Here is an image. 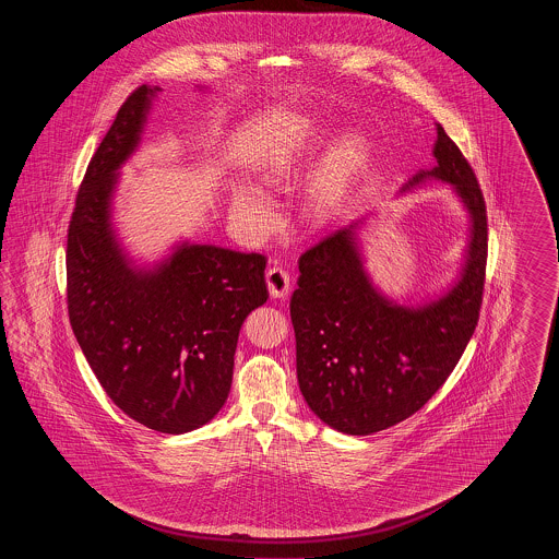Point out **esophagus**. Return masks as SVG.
Masks as SVG:
<instances>
[{"label": "esophagus", "mask_w": 559, "mask_h": 559, "mask_svg": "<svg viewBox=\"0 0 559 559\" xmlns=\"http://www.w3.org/2000/svg\"><path fill=\"white\" fill-rule=\"evenodd\" d=\"M267 292L274 299H285L292 292V276L283 266L267 267Z\"/></svg>", "instance_id": "34e87169"}]
</instances>
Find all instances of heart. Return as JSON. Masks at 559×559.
Wrapping results in <instances>:
<instances>
[{
  "mask_svg": "<svg viewBox=\"0 0 559 559\" xmlns=\"http://www.w3.org/2000/svg\"><path fill=\"white\" fill-rule=\"evenodd\" d=\"M326 138V128L310 115L293 117L292 121L276 135L266 153L255 163L258 178L278 187L289 180L293 174L319 151ZM371 155V138L362 128L349 126L337 133L320 160L319 174L308 190L306 205L312 213L329 212L346 194L347 187L365 169ZM233 219L242 233L260 237L266 235L274 224V213L266 194L255 187L239 185L233 190L230 203Z\"/></svg>",
  "mask_w": 559,
  "mask_h": 559,
  "instance_id": "b5f03b06",
  "label": "heart"
}]
</instances>
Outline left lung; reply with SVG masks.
Listing matches in <instances>:
<instances>
[{"instance_id":"1","label":"left lung","mask_w":559,"mask_h":559,"mask_svg":"<svg viewBox=\"0 0 559 559\" xmlns=\"http://www.w3.org/2000/svg\"><path fill=\"white\" fill-rule=\"evenodd\" d=\"M436 132V163L419 169L400 194L444 182L467 213L463 260L444 292L408 304L372 283L360 239L372 212L299 258L289 306L299 390L322 424L349 436H369L415 415L449 379L478 324L486 205L469 163L440 123Z\"/></svg>"}]
</instances>
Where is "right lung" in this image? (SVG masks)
<instances>
[{
  "instance_id": "1",
  "label": "right lung",
  "mask_w": 559,
  "mask_h": 559,
  "mask_svg": "<svg viewBox=\"0 0 559 559\" xmlns=\"http://www.w3.org/2000/svg\"><path fill=\"white\" fill-rule=\"evenodd\" d=\"M203 90V87H201ZM159 85H140L90 160L67 240L69 320L108 399L163 433L210 424L228 399L239 331L266 304V258L178 240L135 262L115 228L121 167Z\"/></svg>"
}]
</instances>
